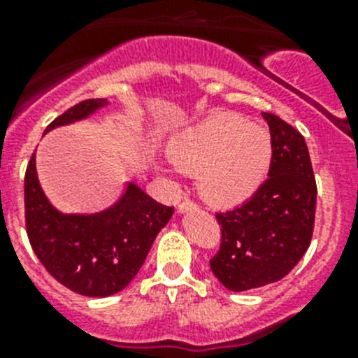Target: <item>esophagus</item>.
Masks as SVG:
<instances>
[{
    "instance_id": "1",
    "label": "esophagus",
    "mask_w": 358,
    "mask_h": 358,
    "mask_svg": "<svg viewBox=\"0 0 358 358\" xmlns=\"http://www.w3.org/2000/svg\"><path fill=\"white\" fill-rule=\"evenodd\" d=\"M195 208H197V204H195L194 201H189V199H185V201H181L179 204H177V211H179V213H185V211L195 210Z\"/></svg>"
}]
</instances>
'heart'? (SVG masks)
<instances>
[{
    "instance_id": "heart-1",
    "label": "heart",
    "mask_w": 358,
    "mask_h": 358,
    "mask_svg": "<svg viewBox=\"0 0 358 358\" xmlns=\"http://www.w3.org/2000/svg\"><path fill=\"white\" fill-rule=\"evenodd\" d=\"M170 161L197 173L202 197L235 206L260 188L273 159V140L264 127L233 113H217L177 132L169 143Z\"/></svg>"
}]
</instances>
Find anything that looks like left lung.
Returning <instances> with one entry per match:
<instances>
[{
	"instance_id": "left-lung-1",
	"label": "left lung",
	"mask_w": 358,
	"mask_h": 358,
	"mask_svg": "<svg viewBox=\"0 0 358 358\" xmlns=\"http://www.w3.org/2000/svg\"><path fill=\"white\" fill-rule=\"evenodd\" d=\"M262 116L273 140L267 181L242 206L215 215L220 248L210 267L235 292L285 278L303 258L314 233L317 186L305 138L280 116Z\"/></svg>"
}]
</instances>
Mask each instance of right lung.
Segmentation results:
<instances>
[{"label":"right lung","instance_id":"1","mask_svg":"<svg viewBox=\"0 0 358 358\" xmlns=\"http://www.w3.org/2000/svg\"><path fill=\"white\" fill-rule=\"evenodd\" d=\"M107 100L90 98L57 116L46 132L87 118ZM172 206H163L129 185L115 206L96 215H62L48 202L31 154L24 173V224L30 245L61 285L80 296L120 292L143 265L157 233L169 224Z\"/></svg>","mask_w":358,"mask_h":358}]
</instances>
